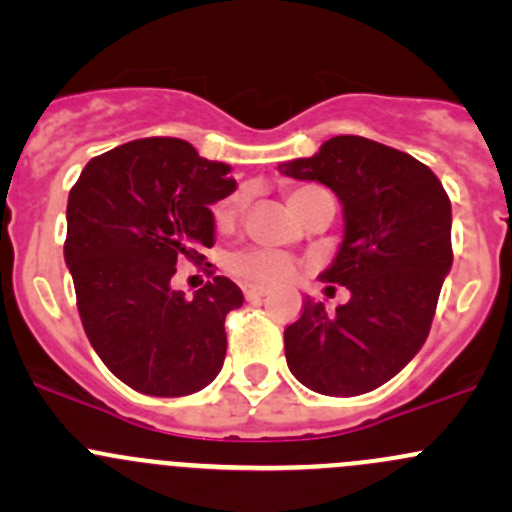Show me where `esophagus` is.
<instances>
[{"label":"esophagus","mask_w":512,"mask_h":512,"mask_svg":"<svg viewBox=\"0 0 512 512\" xmlns=\"http://www.w3.org/2000/svg\"><path fill=\"white\" fill-rule=\"evenodd\" d=\"M242 292H245L247 299H260V297H265L267 289L265 287H257V285H245V287H242Z\"/></svg>","instance_id":"34e87169"}]
</instances>
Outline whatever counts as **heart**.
<instances>
[{
	"mask_svg": "<svg viewBox=\"0 0 512 512\" xmlns=\"http://www.w3.org/2000/svg\"><path fill=\"white\" fill-rule=\"evenodd\" d=\"M319 198H332L324 188L319 185H297L287 193L289 208L294 213H302L309 203ZM242 198L240 195H230L223 203L215 208V223L218 225H230L235 220L237 208H240ZM299 262L292 255L282 250H272V247H247V250L235 252L227 260V267L235 277H240L242 282H250V285H280L287 282L289 277L297 272Z\"/></svg>",
	"mask_w": 512,
	"mask_h": 512,
	"instance_id": "b5f03b06",
	"label": "heart"
}]
</instances>
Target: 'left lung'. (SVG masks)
I'll return each mask as SVG.
<instances>
[{
	"instance_id": "1",
	"label": "left lung",
	"mask_w": 512,
	"mask_h": 512,
	"mask_svg": "<svg viewBox=\"0 0 512 512\" xmlns=\"http://www.w3.org/2000/svg\"><path fill=\"white\" fill-rule=\"evenodd\" d=\"M280 170L337 193L344 242L319 280L352 292L337 312L304 299L285 329L289 371L317 394L379 389L431 332L453 265L451 200L421 160L361 136L329 138L312 158L280 163Z\"/></svg>"
}]
</instances>
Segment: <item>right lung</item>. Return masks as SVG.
I'll return each mask as SVG.
<instances>
[{
	"mask_svg": "<svg viewBox=\"0 0 512 512\" xmlns=\"http://www.w3.org/2000/svg\"><path fill=\"white\" fill-rule=\"evenodd\" d=\"M227 173L188 141L138 138L91 158L69 193L64 257L81 324L108 371L141 394H195L223 369L240 287L210 272L185 297L170 280L213 247L210 205L237 185Z\"/></svg>",
	"mask_w": 512,
	"mask_h": 512,
	"instance_id": "1",
	"label": "right lung"
}]
</instances>
